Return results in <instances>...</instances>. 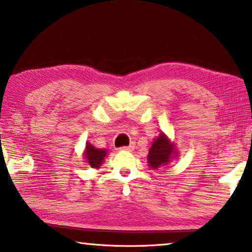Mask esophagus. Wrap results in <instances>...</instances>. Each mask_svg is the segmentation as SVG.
I'll return each mask as SVG.
<instances>
[{"instance_id":"obj_1","label":"esophagus","mask_w":252,"mask_h":252,"mask_svg":"<svg viewBox=\"0 0 252 252\" xmlns=\"http://www.w3.org/2000/svg\"><path fill=\"white\" fill-rule=\"evenodd\" d=\"M133 150V146L132 145H130V146H123L121 147V151H132Z\"/></svg>"}]
</instances>
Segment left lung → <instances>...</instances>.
Here are the masks:
<instances>
[{"label":"left lung","instance_id":"obj_1","mask_svg":"<svg viewBox=\"0 0 252 252\" xmlns=\"http://www.w3.org/2000/svg\"><path fill=\"white\" fill-rule=\"evenodd\" d=\"M177 155L175 144L171 143L164 133L161 132L157 139L153 141L152 147L148 151L147 162L152 169H158L162 165H166Z\"/></svg>","mask_w":252,"mask_h":252}]
</instances>
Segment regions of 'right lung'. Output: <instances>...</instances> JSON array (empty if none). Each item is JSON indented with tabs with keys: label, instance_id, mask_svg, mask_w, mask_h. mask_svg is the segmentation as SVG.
Wrapping results in <instances>:
<instances>
[{
	"label": "right lung",
	"instance_id": "1",
	"mask_svg": "<svg viewBox=\"0 0 252 252\" xmlns=\"http://www.w3.org/2000/svg\"><path fill=\"white\" fill-rule=\"evenodd\" d=\"M106 155H107V151L106 150H99L92 146L90 143H87L86 151H84V158H86L87 162L89 163L91 168H99L101 163L104 162Z\"/></svg>",
	"mask_w": 252,
	"mask_h": 252
}]
</instances>
